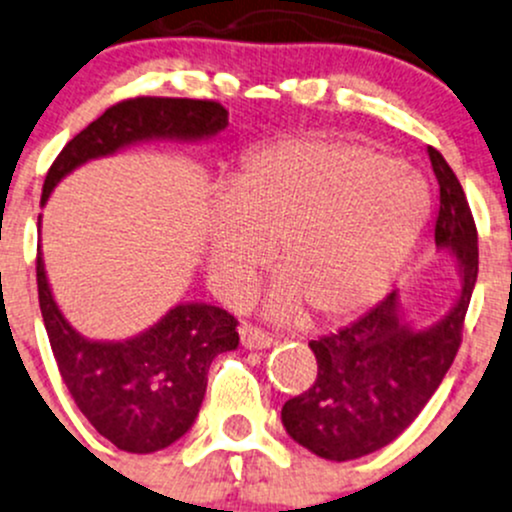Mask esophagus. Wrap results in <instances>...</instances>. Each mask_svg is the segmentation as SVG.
Instances as JSON below:
<instances>
[{"label": "esophagus", "mask_w": 512, "mask_h": 512, "mask_svg": "<svg viewBox=\"0 0 512 512\" xmlns=\"http://www.w3.org/2000/svg\"><path fill=\"white\" fill-rule=\"evenodd\" d=\"M240 341L245 348H270L274 343V336L272 333H267L265 328L242 324L240 326Z\"/></svg>", "instance_id": "34e87169"}]
</instances>
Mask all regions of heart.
Masks as SVG:
<instances>
[{
	"instance_id": "b5f03b06",
	"label": "heart",
	"mask_w": 512,
	"mask_h": 512,
	"mask_svg": "<svg viewBox=\"0 0 512 512\" xmlns=\"http://www.w3.org/2000/svg\"><path fill=\"white\" fill-rule=\"evenodd\" d=\"M429 218L427 186L385 154L326 137H292L247 154L213 215L208 265L225 292L277 265L270 311L319 319L380 299Z\"/></svg>"
}]
</instances>
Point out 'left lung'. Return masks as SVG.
<instances>
[{
	"label": "left lung",
	"mask_w": 512,
	"mask_h": 512,
	"mask_svg": "<svg viewBox=\"0 0 512 512\" xmlns=\"http://www.w3.org/2000/svg\"><path fill=\"white\" fill-rule=\"evenodd\" d=\"M439 184L434 240L459 257L464 289L439 324L412 331L397 314V294L351 326L311 341L319 363L314 385L284 402L282 424L304 449L328 461H351L383 449L424 410L459 353L478 277V233L459 179L434 147Z\"/></svg>",
	"instance_id": "1"
}]
</instances>
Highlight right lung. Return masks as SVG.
I'll return each instance as SVG.
<instances>
[{"instance_id":"obj_1","label":"right lung","mask_w":512,"mask_h":512,"mask_svg":"<svg viewBox=\"0 0 512 512\" xmlns=\"http://www.w3.org/2000/svg\"><path fill=\"white\" fill-rule=\"evenodd\" d=\"M225 125L228 110L218 100L142 95L115 102L53 159L41 203L83 161L152 137H211ZM36 284L58 373L78 410L102 437L129 454H152L184 437L201 410L213 358L238 348V319L220 306L179 304L157 326L129 341H88L58 311L41 252L36 255Z\"/></svg>"}]
</instances>
